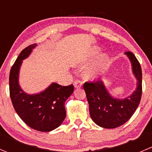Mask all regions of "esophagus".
Instances as JSON below:
<instances>
[{"instance_id": "esophagus-1", "label": "esophagus", "mask_w": 152, "mask_h": 152, "mask_svg": "<svg viewBox=\"0 0 152 152\" xmlns=\"http://www.w3.org/2000/svg\"><path fill=\"white\" fill-rule=\"evenodd\" d=\"M73 85H74L75 88H80L82 85V82L80 80V79H76V80L74 81L73 82Z\"/></svg>"}]
</instances>
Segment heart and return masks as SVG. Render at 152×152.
Returning a JSON list of instances; mask_svg holds the SVG:
<instances>
[{
	"instance_id": "obj_1",
	"label": "heart",
	"mask_w": 152,
	"mask_h": 152,
	"mask_svg": "<svg viewBox=\"0 0 152 152\" xmlns=\"http://www.w3.org/2000/svg\"><path fill=\"white\" fill-rule=\"evenodd\" d=\"M99 52V49H95L91 53V57H95ZM107 62V56L104 54L100 56L96 60L94 65L86 72V77L94 78L101 74L102 72L104 70L106 64Z\"/></svg>"
}]
</instances>
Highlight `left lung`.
Returning <instances> with one entry per match:
<instances>
[{
    "label": "left lung",
    "mask_w": 152,
    "mask_h": 152,
    "mask_svg": "<svg viewBox=\"0 0 152 152\" xmlns=\"http://www.w3.org/2000/svg\"><path fill=\"white\" fill-rule=\"evenodd\" d=\"M126 55L131 60L134 74L137 79V90L127 98H112L101 81L86 82L84 90L89 104L90 115L93 121L105 129H115L125 124L133 115L140 104L142 96V70L133 53L128 51Z\"/></svg>",
    "instance_id": "1"
}]
</instances>
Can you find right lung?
<instances>
[{
    "label": "right lung",
    "mask_w": 152,
    "mask_h": 152,
    "mask_svg": "<svg viewBox=\"0 0 152 152\" xmlns=\"http://www.w3.org/2000/svg\"><path fill=\"white\" fill-rule=\"evenodd\" d=\"M36 46L33 44L20 52L10 73V95L16 113L29 127L43 132L58 128L66 117L64 102L73 94V85L62 86L53 83L44 92L35 95L25 94L18 85V72L22 60Z\"/></svg>",
    "instance_id": "add662e5"
}]
</instances>
